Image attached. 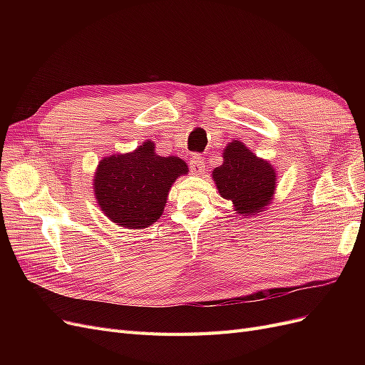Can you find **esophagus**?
Wrapping results in <instances>:
<instances>
[{
  "label": "esophagus",
  "mask_w": 365,
  "mask_h": 365,
  "mask_svg": "<svg viewBox=\"0 0 365 365\" xmlns=\"http://www.w3.org/2000/svg\"><path fill=\"white\" fill-rule=\"evenodd\" d=\"M190 172L195 173V175H201L204 172V168H205V163H204V158L197 155V153H195V155L190 158Z\"/></svg>",
  "instance_id": "obj_1"
}]
</instances>
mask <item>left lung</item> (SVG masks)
Segmentation results:
<instances>
[{"mask_svg":"<svg viewBox=\"0 0 365 365\" xmlns=\"http://www.w3.org/2000/svg\"><path fill=\"white\" fill-rule=\"evenodd\" d=\"M213 178L219 193L244 216L269 204L275 189L272 165L257 158L237 140L231 141L224 150V164L213 170Z\"/></svg>","mask_w":365,"mask_h":365,"instance_id":"1","label":"left lung"}]
</instances>
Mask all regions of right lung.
Returning <instances> with one entry per match:
<instances>
[{"label":"right lung","instance_id":"obj_1","mask_svg":"<svg viewBox=\"0 0 365 365\" xmlns=\"http://www.w3.org/2000/svg\"><path fill=\"white\" fill-rule=\"evenodd\" d=\"M187 173L176 157H160L146 141L132 153L113 155L98 163L94 192L98 205L117 225L146 228L163 215L175 180Z\"/></svg>","mask_w":365,"mask_h":365}]
</instances>
